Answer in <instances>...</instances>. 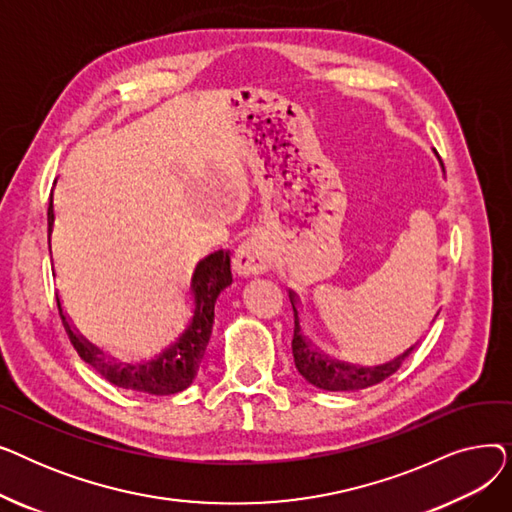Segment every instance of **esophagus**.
<instances>
[{"instance_id": "1", "label": "esophagus", "mask_w": 512, "mask_h": 512, "mask_svg": "<svg viewBox=\"0 0 512 512\" xmlns=\"http://www.w3.org/2000/svg\"><path fill=\"white\" fill-rule=\"evenodd\" d=\"M234 272L238 276L263 274L272 265V253L259 238H249L234 253Z\"/></svg>"}]
</instances>
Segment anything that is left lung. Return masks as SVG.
Wrapping results in <instances>:
<instances>
[{"mask_svg":"<svg viewBox=\"0 0 512 512\" xmlns=\"http://www.w3.org/2000/svg\"><path fill=\"white\" fill-rule=\"evenodd\" d=\"M288 297H290L292 311H294V336H292L294 365H297L299 373L315 388L330 390V392H351V390H363L373 384H380L386 378H390L392 373L398 371L402 361H405L413 353V348L417 346V344H413L411 348H407L405 353L394 357L392 361L382 363V365H373V367H361V365H351V363L332 359V357L321 353L313 342H309L305 338L303 326H301V311H299L297 294L288 290Z\"/></svg>","mask_w":512,"mask_h":512,"instance_id":"8db88e82","label":"left lung"}]
</instances>
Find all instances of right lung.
Returning a JSON list of instances; mask_svg holds the SVG:
<instances>
[{
    "mask_svg": "<svg viewBox=\"0 0 512 512\" xmlns=\"http://www.w3.org/2000/svg\"><path fill=\"white\" fill-rule=\"evenodd\" d=\"M53 197H49L47 209V224L49 234L53 230ZM51 249V247H49ZM232 284L230 272V253L228 251H215L201 259L195 267L191 278V297H193V319L186 330L164 348L157 357L151 361L141 363H116L114 359L105 357L101 348L91 344L87 338L80 336L72 326L62 309V301L58 299L60 317L64 321V328L76 353L85 363H89L103 378L124 390L151 394V396H168L182 392L191 386L197 378L203 355L207 351V344L211 338L213 317H215V301H218L220 292Z\"/></svg>",
    "mask_w": 512,
    "mask_h": 512,
    "instance_id": "obj_1",
    "label": "right lung"
}]
</instances>
